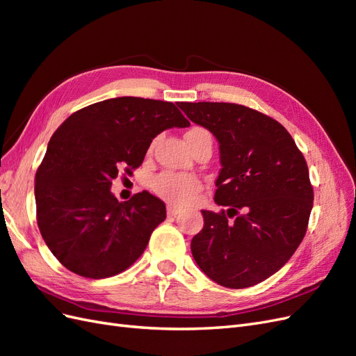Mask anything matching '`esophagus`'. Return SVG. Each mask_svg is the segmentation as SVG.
Masks as SVG:
<instances>
[{
	"label": "esophagus",
	"mask_w": 356,
	"mask_h": 356,
	"mask_svg": "<svg viewBox=\"0 0 356 356\" xmlns=\"http://www.w3.org/2000/svg\"><path fill=\"white\" fill-rule=\"evenodd\" d=\"M166 211H168V215H169V217H177L178 213H181V212H182L179 208H177V207H172V204H169V207L166 208Z\"/></svg>",
	"instance_id": "1"
}]
</instances>
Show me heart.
<instances>
[{
  "label": "heart",
  "instance_id": "heart-1",
  "mask_svg": "<svg viewBox=\"0 0 356 356\" xmlns=\"http://www.w3.org/2000/svg\"><path fill=\"white\" fill-rule=\"evenodd\" d=\"M193 134L209 135V132L202 127H195L187 132V135ZM200 188V181L195 175L179 174V172H163L153 181L156 195L172 204H187L193 202Z\"/></svg>",
  "mask_w": 356,
  "mask_h": 356
}]
</instances>
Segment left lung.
<instances>
[{
    "instance_id": "obj_1",
    "label": "left lung",
    "mask_w": 356,
    "mask_h": 356,
    "mask_svg": "<svg viewBox=\"0 0 356 356\" xmlns=\"http://www.w3.org/2000/svg\"><path fill=\"white\" fill-rule=\"evenodd\" d=\"M178 106L218 141L215 203L227 208L202 211L203 229L191 239L193 258L222 286L260 284L289 260L306 234L314 207L306 160L281 123L248 106Z\"/></svg>"
}]
</instances>
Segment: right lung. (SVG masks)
<instances>
[{"mask_svg": "<svg viewBox=\"0 0 356 356\" xmlns=\"http://www.w3.org/2000/svg\"><path fill=\"white\" fill-rule=\"evenodd\" d=\"M188 126L175 104L135 96L92 104L59 126L37 170L35 203L42 239L60 264L102 279L141 257L166 207L148 191L118 202L113 179L141 165L159 134Z\"/></svg>", "mask_w": 356, "mask_h": 356, "instance_id": "add662e5", "label": "right lung"}]
</instances>
